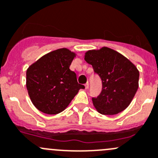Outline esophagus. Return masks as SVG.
Here are the masks:
<instances>
[{
  "label": "esophagus",
  "mask_w": 158,
  "mask_h": 158,
  "mask_svg": "<svg viewBox=\"0 0 158 158\" xmlns=\"http://www.w3.org/2000/svg\"><path fill=\"white\" fill-rule=\"evenodd\" d=\"M85 89H88V87H89V84H88V82H87L86 84H85Z\"/></svg>",
  "instance_id": "esophagus-1"
}]
</instances>
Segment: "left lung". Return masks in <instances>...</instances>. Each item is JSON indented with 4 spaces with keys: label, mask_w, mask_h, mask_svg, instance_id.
<instances>
[{
    "label": "left lung",
    "mask_w": 158,
    "mask_h": 158,
    "mask_svg": "<svg viewBox=\"0 0 158 158\" xmlns=\"http://www.w3.org/2000/svg\"><path fill=\"white\" fill-rule=\"evenodd\" d=\"M85 60L102 81V91L93 98L94 108L102 115H115L125 110L139 87V73L136 66L109 47L88 50Z\"/></svg>",
    "instance_id": "8db88e82"
}]
</instances>
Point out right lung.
I'll use <instances>...</instances> for the list:
<instances>
[{
    "label": "right lung",
    "instance_id": "1",
    "mask_svg": "<svg viewBox=\"0 0 158 158\" xmlns=\"http://www.w3.org/2000/svg\"><path fill=\"white\" fill-rule=\"evenodd\" d=\"M74 57V52L61 48L45 54L27 69V91L38 110L49 115L60 113L67 109L79 90L85 88L70 70Z\"/></svg>",
    "mask_w": 158,
    "mask_h": 158
}]
</instances>
